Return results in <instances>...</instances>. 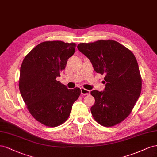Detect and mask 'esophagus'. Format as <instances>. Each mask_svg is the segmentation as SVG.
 <instances>
[{"label":"esophagus","instance_id":"esophagus-1","mask_svg":"<svg viewBox=\"0 0 157 157\" xmlns=\"http://www.w3.org/2000/svg\"><path fill=\"white\" fill-rule=\"evenodd\" d=\"M81 93L82 95H88L90 94V91L89 90H87V89H84L83 87L81 88Z\"/></svg>","mask_w":157,"mask_h":157}]
</instances>
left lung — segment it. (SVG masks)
<instances>
[{"instance_id": "obj_1", "label": "left lung", "mask_w": 157, "mask_h": 157, "mask_svg": "<svg viewBox=\"0 0 157 157\" xmlns=\"http://www.w3.org/2000/svg\"><path fill=\"white\" fill-rule=\"evenodd\" d=\"M78 48L97 73L105 75L104 91L91 92L95 100L93 117L102 126H114L128 117L140 96L142 81L136 57L113 40L80 43Z\"/></svg>"}]
</instances>
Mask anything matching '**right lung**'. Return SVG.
Here are the masks:
<instances>
[{
	"label": "right lung",
	"instance_id": "add662e5",
	"mask_svg": "<svg viewBox=\"0 0 157 157\" xmlns=\"http://www.w3.org/2000/svg\"><path fill=\"white\" fill-rule=\"evenodd\" d=\"M76 44L60 41L39 44L25 56L20 68L19 88L30 114L48 127L68 118L81 89H70L56 79L75 52Z\"/></svg>",
	"mask_w": 157,
	"mask_h": 157
}]
</instances>
